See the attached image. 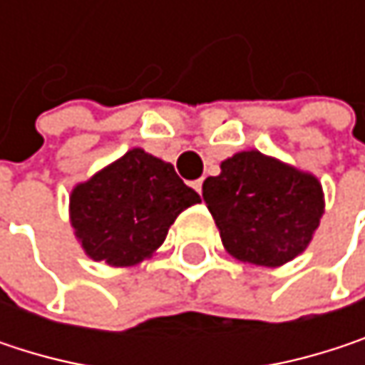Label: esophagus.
<instances>
[{
    "instance_id": "34e87169",
    "label": "esophagus",
    "mask_w": 365,
    "mask_h": 365,
    "mask_svg": "<svg viewBox=\"0 0 365 365\" xmlns=\"http://www.w3.org/2000/svg\"><path fill=\"white\" fill-rule=\"evenodd\" d=\"M192 187H194L198 194H202V180H196V182H192Z\"/></svg>"
}]
</instances>
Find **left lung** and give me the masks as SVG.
<instances>
[{"label":"left lung","instance_id":"1","mask_svg":"<svg viewBox=\"0 0 365 365\" xmlns=\"http://www.w3.org/2000/svg\"><path fill=\"white\" fill-rule=\"evenodd\" d=\"M202 198L232 257L277 268L302 254L326 211L322 182L257 150L222 160Z\"/></svg>","mask_w":365,"mask_h":365}]
</instances>
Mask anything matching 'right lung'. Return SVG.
<instances>
[{
	"mask_svg": "<svg viewBox=\"0 0 365 365\" xmlns=\"http://www.w3.org/2000/svg\"><path fill=\"white\" fill-rule=\"evenodd\" d=\"M200 202L171 163L141 148L73 185L69 222L84 254L113 268L156 254L183 209Z\"/></svg>",
	"mask_w": 365,
	"mask_h": 365,
	"instance_id": "add662e5",
	"label": "right lung"
}]
</instances>
